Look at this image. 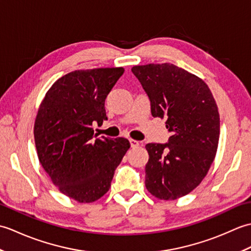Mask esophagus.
Here are the masks:
<instances>
[{"instance_id": "1", "label": "esophagus", "mask_w": 251, "mask_h": 251, "mask_svg": "<svg viewBox=\"0 0 251 251\" xmlns=\"http://www.w3.org/2000/svg\"><path fill=\"white\" fill-rule=\"evenodd\" d=\"M129 142H130V147L131 148H137V147L140 146V142L135 140V139H129Z\"/></svg>"}]
</instances>
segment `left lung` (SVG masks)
Returning a JSON list of instances; mask_svg holds the SVG:
<instances>
[{
    "label": "left lung",
    "instance_id": "obj_1",
    "mask_svg": "<svg viewBox=\"0 0 251 251\" xmlns=\"http://www.w3.org/2000/svg\"><path fill=\"white\" fill-rule=\"evenodd\" d=\"M151 101L154 117L166 119L168 143H148L146 188L164 201L182 197L206 177L216 157L220 116L208 85L172 63L131 68Z\"/></svg>",
    "mask_w": 251,
    "mask_h": 251
}]
</instances>
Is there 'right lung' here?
<instances>
[{"label":"right lung","instance_id":"obj_1","mask_svg":"<svg viewBox=\"0 0 251 251\" xmlns=\"http://www.w3.org/2000/svg\"><path fill=\"white\" fill-rule=\"evenodd\" d=\"M124 68L75 70L58 78L34 122L39 161L57 189L78 202H93L111 186L130 148L125 138H96L93 124L108 120L104 101Z\"/></svg>","mask_w":251,"mask_h":251}]
</instances>
